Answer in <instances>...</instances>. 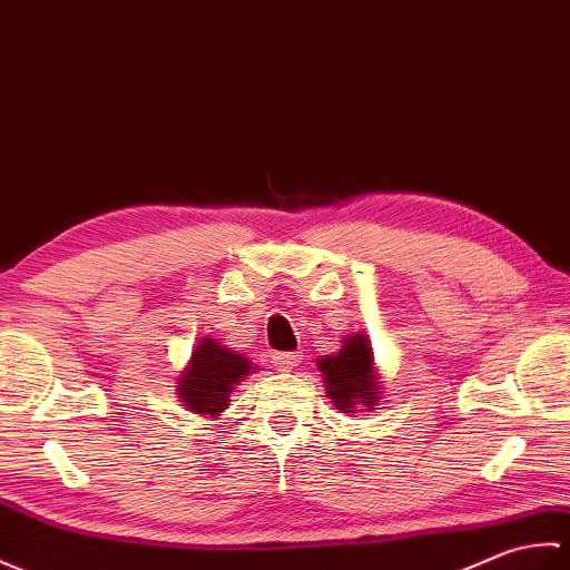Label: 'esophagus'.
<instances>
[{
	"instance_id": "esophagus-1",
	"label": "esophagus",
	"mask_w": 570,
	"mask_h": 570,
	"mask_svg": "<svg viewBox=\"0 0 570 570\" xmlns=\"http://www.w3.org/2000/svg\"><path fill=\"white\" fill-rule=\"evenodd\" d=\"M273 363L281 371H289V368H295V365L299 363V353H273Z\"/></svg>"
}]
</instances>
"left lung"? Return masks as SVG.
<instances>
[{
  "label": "left lung",
  "instance_id": "left-lung-1",
  "mask_svg": "<svg viewBox=\"0 0 570 570\" xmlns=\"http://www.w3.org/2000/svg\"><path fill=\"white\" fill-rule=\"evenodd\" d=\"M373 351L365 336H351L344 341V348L320 363L326 377L328 397L338 410L353 412L358 404L371 407L373 400Z\"/></svg>",
  "mask_w": 570,
  "mask_h": 570
}]
</instances>
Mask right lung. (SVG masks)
Wrapping results in <instances>:
<instances>
[{
  "label": "right lung",
  "instance_id": "right-lung-1",
  "mask_svg": "<svg viewBox=\"0 0 570 570\" xmlns=\"http://www.w3.org/2000/svg\"><path fill=\"white\" fill-rule=\"evenodd\" d=\"M248 371L250 363L244 356L226 351L219 341L205 338L193 351V363L180 377L178 395L193 412L217 416Z\"/></svg>",
  "mask_w": 570,
  "mask_h": 570
}]
</instances>
